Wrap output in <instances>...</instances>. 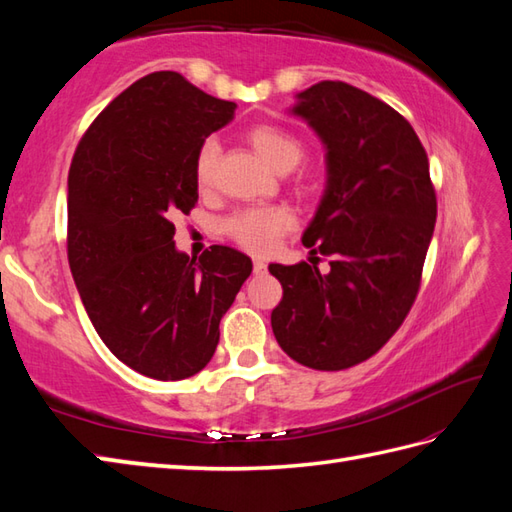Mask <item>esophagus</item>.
<instances>
[{"instance_id": "obj_1", "label": "esophagus", "mask_w": 512, "mask_h": 512, "mask_svg": "<svg viewBox=\"0 0 512 512\" xmlns=\"http://www.w3.org/2000/svg\"><path fill=\"white\" fill-rule=\"evenodd\" d=\"M253 268H255V273H257V275H262V273H266L268 264L264 262V259H255V262H253Z\"/></svg>"}]
</instances>
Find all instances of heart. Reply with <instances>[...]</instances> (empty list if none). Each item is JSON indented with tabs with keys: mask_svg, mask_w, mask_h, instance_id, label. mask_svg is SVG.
<instances>
[{
	"mask_svg": "<svg viewBox=\"0 0 512 512\" xmlns=\"http://www.w3.org/2000/svg\"><path fill=\"white\" fill-rule=\"evenodd\" d=\"M244 140L270 169L279 173L295 169L303 154H306V143H303L297 134H292L288 129L273 123H259L246 129ZM217 165H220V145H217V140L213 138L204 140L193 162L195 182H198L200 191L209 193L217 187ZM295 184L303 193H314L321 184V169L312 165L301 167ZM295 224V213H292L288 206L275 204L246 206V209H239L226 217L222 228L235 244L246 248L248 253L266 255L275 248L279 237H284L288 231H292Z\"/></svg>",
	"mask_w": 512,
	"mask_h": 512,
	"instance_id": "1",
	"label": "heart"
}]
</instances>
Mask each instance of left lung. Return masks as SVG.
I'll use <instances>...</instances> for the list:
<instances>
[{
    "instance_id": "8db88e82",
    "label": "left lung",
    "mask_w": 512,
    "mask_h": 512,
    "mask_svg": "<svg viewBox=\"0 0 512 512\" xmlns=\"http://www.w3.org/2000/svg\"><path fill=\"white\" fill-rule=\"evenodd\" d=\"M295 114L323 138L330 173L303 246L332 262L328 275L314 262L270 264L284 288L270 323L292 361L339 372L372 358L407 319L438 200L418 134L376 96L321 81L299 94Z\"/></svg>"
}]
</instances>
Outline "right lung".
I'll use <instances>...</instances> for the list:
<instances>
[{"label": "right lung", "instance_id": "add662e5", "mask_svg": "<svg viewBox=\"0 0 512 512\" xmlns=\"http://www.w3.org/2000/svg\"><path fill=\"white\" fill-rule=\"evenodd\" d=\"M235 103L178 72L129 85L85 129L68 176V262L88 317L138 374L182 380L206 367L253 262L228 246L178 253L173 217L198 204L193 162Z\"/></svg>", "mask_w": 512, "mask_h": 512}]
</instances>
